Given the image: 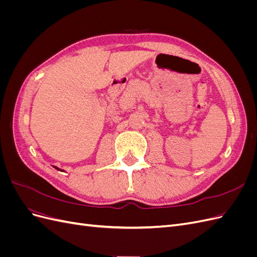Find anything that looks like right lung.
Segmentation results:
<instances>
[{
    "instance_id": "obj_1",
    "label": "right lung",
    "mask_w": 257,
    "mask_h": 257,
    "mask_svg": "<svg viewBox=\"0 0 257 257\" xmlns=\"http://www.w3.org/2000/svg\"><path fill=\"white\" fill-rule=\"evenodd\" d=\"M53 168H56V169H58V170H60V172H64V170L63 169H60L59 167H57V166H52Z\"/></svg>"
}]
</instances>
